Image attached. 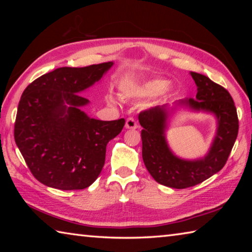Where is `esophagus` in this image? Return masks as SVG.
Masks as SVG:
<instances>
[{"mask_svg":"<svg viewBox=\"0 0 252 252\" xmlns=\"http://www.w3.org/2000/svg\"><path fill=\"white\" fill-rule=\"evenodd\" d=\"M126 129L134 130V129H136V127H138V123H136V121L134 120L133 118H129L126 121Z\"/></svg>","mask_w":252,"mask_h":252,"instance_id":"34e87169","label":"esophagus"}]
</instances>
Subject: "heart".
Wrapping results in <instances>:
<instances>
[{
    "label": "heart",
    "mask_w": 252,
    "mask_h": 252,
    "mask_svg": "<svg viewBox=\"0 0 252 252\" xmlns=\"http://www.w3.org/2000/svg\"><path fill=\"white\" fill-rule=\"evenodd\" d=\"M174 90V85L171 82H165L162 79H151L143 81V82L136 83L126 88L123 91V94L129 97H151L160 94L162 96H168L171 94ZM110 102H113L112 97H108Z\"/></svg>",
    "instance_id": "1"
}]
</instances>
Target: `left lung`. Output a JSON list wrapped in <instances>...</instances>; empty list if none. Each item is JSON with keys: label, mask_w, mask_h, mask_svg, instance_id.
<instances>
[{"label": "left lung", "mask_w": 252, "mask_h": 252, "mask_svg": "<svg viewBox=\"0 0 252 252\" xmlns=\"http://www.w3.org/2000/svg\"><path fill=\"white\" fill-rule=\"evenodd\" d=\"M197 85L193 99H182L169 104L158 105L139 114L143 130L142 158L146 168L155 180L174 189L199 185L219 172L228 160L236 142L239 122L237 109L230 93L206 75L190 72ZM180 107L191 112L212 114L216 118L217 129L212 146L202 158L183 159L169 148L166 135L168 121Z\"/></svg>", "instance_id": "8db88e82"}]
</instances>
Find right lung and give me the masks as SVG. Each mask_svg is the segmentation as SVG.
Wrapping results in <instances>:
<instances>
[{
  "label": "right lung",
  "mask_w": 252,
  "mask_h": 252,
  "mask_svg": "<svg viewBox=\"0 0 252 252\" xmlns=\"http://www.w3.org/2000/svg\"><path fill=\"white\" fill-rule=\"evenodd\" d=\"M113 64L59 67L24 90L14 139L30 171L43 185L81 190L100 176L106 144L122 131L125 119L90 118L82 110L90 101L80 93L99 82Z\"/></svg>",
  "instance_id": "1"
}]
</instances>
